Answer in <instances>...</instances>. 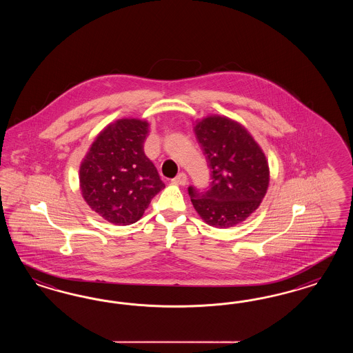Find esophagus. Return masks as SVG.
Listing matches in <instances>:
<instances>
[{"label": "esophagus", "instance_id": "obj_1", "mask_svg": "<svg viewBox=\"0 0 353 353\" xmlns=\"http://www.w3.org/2000/svg\"><path fill=\"white\" fill-rule=\"evenodd\" d=\"M173 183H176V185H186V182H188V176H186V173H179L173 180H172Z\"/></svg>", "mask_w": 353, "mask_h": 353}]
</instances>
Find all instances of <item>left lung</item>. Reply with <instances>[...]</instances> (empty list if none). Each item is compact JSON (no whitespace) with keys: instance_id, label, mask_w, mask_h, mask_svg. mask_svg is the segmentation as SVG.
I'll return each instance as SVG.
<instances>
[{"instance_id":"obj_1","label":"left lung","mask_w":353,"mask_h":353,"mask_svg":"<svg viewBox=\"0 0 353 353\" xmlns=\"http://www.w3.org/2000/svg\"><path fill=\"white\" fill-rule=\"evenodd\" d=\"M194 130L211 170L207 189L188 188L195 211L214 228H230L245 221L261 203L269 185V167L263 150L232 119L208 117Z\"/></svg>"}]
</instances>
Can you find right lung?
Listing matches in <instances>:
<instances>
[{"label": "right lung", "mask_w": 353, "mask_h": 353, "mask_svg": "<svg viewBox=\"0 0 353 353\" xmlns=\"http://www.w3.org/2000/svg\"><path fill=\"white\" fill-rule=\"evenodd\" d=\"M149 123L119 119L107 125L80 165V189L88 205L115 225L134 224L165 188L143 143Z\"/></svg>", "instance_id": "add662e5"}]
</instances>
